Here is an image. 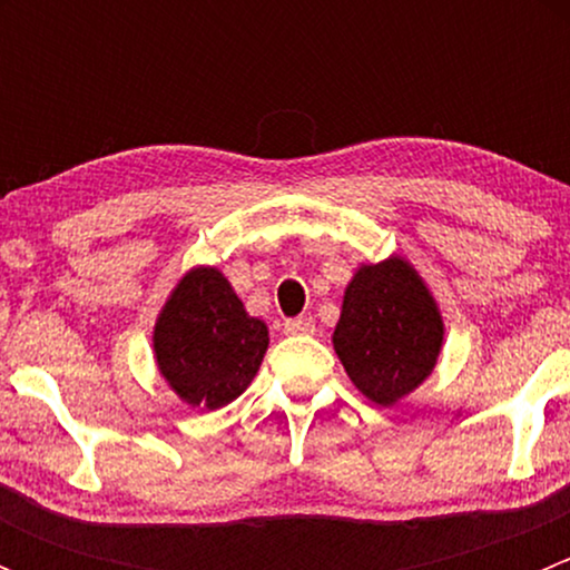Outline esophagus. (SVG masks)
Returning a JSON list of instances; mask_svg holds the SVG:
<instances>
[{
  "label": "esophagus",
  "instance_id": "obj_1",
  "mask_svg": "<svg viewBox=\"0 0 570 570\" xmlns=\"http://www.w3.org/2000/svg\"><path fill=\"white\" fill-rule=\"evenodd\" d=\"M284 331L292 333V336H312V333L317 331V325H314V320L308 317H297V320H286Z\"/></svg>",
  "mask_w": 570,
  "mask_h": 570
}]
</instances>
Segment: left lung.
<instances>
[{
    "label": "left lung",
    "mask_w": 570,
    "mask_h": 570,
    "mask_svg": "<svg viewBox=\"0 0 570 570\" xmlns=\"http://www.w3.org/2000/svg\"><path fill=\"white\" fill-rule=\"evenodd\" d=\"M444 320L422 275L405 258L361 264L344 289L333 350L353 386L394 405L435 370Z\"/></svg>",
    "instance_id": "8db88e82"
}]
</instances>
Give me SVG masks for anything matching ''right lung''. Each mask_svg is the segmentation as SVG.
<instances>
[{
    "instance_id": "1",
    "label": "right lung",
    "mask_w": 570,
    "mask_h": 570,
    "mask_svg": "<svg viewBox=\"0 0 570 570\" xmlns=\"http://www.w3.org/2000/svg\"><path fill=\"white\" fill-rule=\"evenodd\" d=\"M267 344V325L245 312L215 267L189 269L154 325L159 375L181 402L209 411L228 405L250 386Z\"/></svg>"
}]
</instances>
